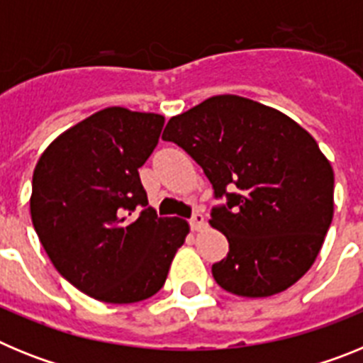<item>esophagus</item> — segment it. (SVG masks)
I'll return each instance as SVG.
<instances>
[{
    "label": "esophagus",
    "mask_w": 363,
    "mask_h": 363,
    "mask_svg": "<svg viewBox=\"0 0 363 363\" xmlns=\"http://www.w3.org/2000/svg\"><path fill=\"white\" fill-rule=\"evenodd\" d=\"M189 225H191L192 230H200L201 227L205 225V218L201 213H194L191 216V220H189Z\"/></svg>",
    "instance_id": "esophagus-1"
}]
</instances>
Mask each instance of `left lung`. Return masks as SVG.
Returning <instances> with one entry per match:
<instances>
[{
    "mask_svg": "<svg viewBox=\"0 0 363 363\" xmlns=\"http://www.w3.org/2000/svg\"><path fill=\"white\" fill-rule=\"evenodd\" d=\"M162 140L203 169L214 198L211 225L229 242L213 265L221 289L271 296L314 264L333 221L335 174L314 138L271 107L223 94L169 120Z\"/></svg>",
    "mask_w": 363,
    "mask_h": 363,
    "instance_id": "obj_1",
    "label": "left lung"
}]
</instances>
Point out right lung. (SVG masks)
<instances>
[{
  "label": "right lung",
  "instance_id": "1",
  "mask_svg": "<svg viewBox=\"0 0 363 363\" xmlns=\"http://www.w3.org/2000/svg\"><path fill=\"white\" fill-rule=\"evenodd\" d=\"M163 123L152 112L104 108L57 136L34 169L30 214L41 245L67 281L105 303L158 293L189 233L185 220L149 207L138 172Z\"/></svg>",
  "mask_w": 363,
  "mask_h": 363
}]
</instances>
